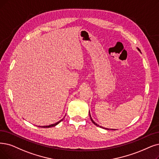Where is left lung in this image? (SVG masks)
I'll return each instance as SVG.
<instances>
[{
    "label": "left lung",
    "instance_id": "1",
    "mask_svg": "<svg viewBox=\"0 0 159 159\" xmlns=\"http://www.w3.org/2000/svg\"><path fill=\"white\" fill-rule=\"evenodd\" d=\"M138 51H139V52H140V50H139V49H138ZM89 116H90V118H91V121L93 122V124H94L95 125H96V126H99V127H100V128H102V129H107V130H109V129H106V128H104V127H102V126H99L97 123H95L94 121V120H93V119H92V117H91V114H90V112H89ZM111 130H116V129H111Z\"/></svg>",
    "mask_w": 159,
    "mask_h": 159
}]
</instances>
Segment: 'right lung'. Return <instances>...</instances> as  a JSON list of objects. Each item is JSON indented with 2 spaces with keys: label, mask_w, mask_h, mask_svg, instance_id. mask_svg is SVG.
I'll return each mask as SVG.
<instances>
[{
  "label": "right lung",
  "mask_w": 159,
  "mask_h": 159,
  "mask_svg": "<svg viewBox=\"0 0 159 159\" xmlns=\"http://www.w3.org/2000/svg\"><path fill=\"white\" fill-rule=\"evenodd\" d=\"M63 119H64V118H63ZM63 119H62L61 120H60L59 121L57 122L56 123H54V124H52V125H48V126H40V127H42V128H50V127H53V126H56L57 125H58V124H59L60 122H61Z\"/></svg>",
  "instance_id": "obj_1"
}]
</instances>
